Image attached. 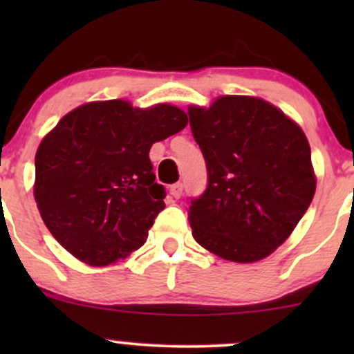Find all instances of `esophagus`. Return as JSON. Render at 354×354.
Returning <instances> with one entry per match:
<instances>
[{
    "label": "esophagus",
    "mask_w": 354,
    "mask_h": 354,
    "mask_svg": "<svg viewBox=\"0 0 354 354\" xmlns=\"http://www.w3.org/2000/svg\"><path fill=\"white\" fill-rule=\"evenodd\" d=\"M171 194L174 198H180L183 194V183H174V185L171 186Z\"/></svg>",
    "instance_id": "34e87169"
}]
</instances>
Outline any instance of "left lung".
<instances>
[{"instance_id":"left-lung-1","label":"left lung","mask_w":354,"mask_h":354,"mask_svg":"<svg viewBox=\"0 0 354 354\" xmlns=\"http://www.w3.org/2000/svg\"><path fill=\"white\" fill-rule=\"evenodd\" d=\"M189 126L208 169L189 203L193 238L219 258L254 263L293 233L316 189L303 129L253 96H219L189 106Z\"/></svg>"}]
</instances>
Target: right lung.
Listing matches in <instances>:
<instances>
[{
  "label": "right lung",
  "mask_w": 354,
  "mask_h": 354,
  "mask_svg": "<svg viewBox=\"0 0 354 354\" xmlns=\"http://www.w3.org/2000/svg\"><path fill=\"white\" fill-rule=\"evenodd\" d=\"M188 116L171 104L86 103L59 120L35 158V200L56 241L80 261L106 266L145 245L166 191L149 161L156 141Z\"/></svg>",
  "instance_id": "right-lung-1"
}]
</instances>
